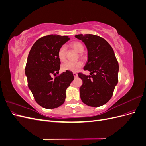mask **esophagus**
<instances>
[{
    "instance_id": "esophagus-1",
    "label": "esophagus",
    "mask_w": 146,
    "mask_h": 146,
    "mask_svg": "<svg viewBox=\"0 0 146 146\" xmlns=\"http://www.w3.org/2000/svg\"><path fill=\"white\" fill-rule=\"evenodd\" d=\"M73 75H74V77L75 78L77 77V76H78V75H77V74L76 72H73Z\"/></svg>"
}]
</instances>
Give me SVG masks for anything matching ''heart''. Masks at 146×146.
<instances>
[{
    "label": "heart",
    "mask_w": 146,
    "mask_h": 146,
    "mask_svg": "<svg viewBox=\"0 0 146 146\" xmlns=\"http://www.w3.org/2000/svg\"><path fill=\"white\" fill-rule=\"evenodd\" d=\"M71 46L78 53H82L84 51V46L80 42H74L71 44ZM67 47L66 45L61 46L58 51V57L60 61H64L66 59ZM83 66L81 61H66L62 64V69L64 71L77 72Z\"/></svg>",
    "instance_id": "heart-1"
}]
</instances>
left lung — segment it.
<instances>
[{"mask_svg":"<svg viewBox=\"0 0 146 146\" xmlns=\"http://www.w3.org/2000/svg\"><path fill=\"white\" fill-rule=\"evenodd\" d=\"M87 48L88 61L83 69L90 76L78 73L83 81L80 88V98L90 107H100L111 98L118 82L119 64L114 50L109 43L97 35H77Z\"/></svg>","mask_w":146,"mask_h":146,"instance_id":"left-lung-1","label":"left lung"}]
</instances>
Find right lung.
<instances>
[{"label":"right lung","mask_w":146,"mask_h":146,"mask_svg":"<svg viewBox=\"0 0 146 146\" xmlns=\"http://www.w3.org/2000/svg\"><path fill=\"white\" fill-rule=\"evenodd\" d=\"M69 40L68 36L47 35L38 39L30 50L25 72L28 86L36 102L44 108L63 105L66 89L74 79L72 72L68 70L54 78L51 77L59 74L58 51Z\"/></svg>","instance_id":"1"}]
</instances>
